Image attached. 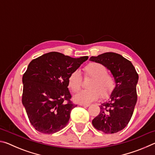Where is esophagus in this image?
Masks as SVG:
<instances>
[{"label": "esophagus", "mask_w": 155, "mask_h": 155, "mask_svg": "<svg viewBox=\"0 0 155 155\" xmlns=\"http://www.w3.org/2000/svg\"><path fill=\"white\" fill-rule=\"evenodd\" d=\"M79 105L84 107H88L89 106H90V104H80Z\"/></svg>", "instance_id": "1"}]
</instances>
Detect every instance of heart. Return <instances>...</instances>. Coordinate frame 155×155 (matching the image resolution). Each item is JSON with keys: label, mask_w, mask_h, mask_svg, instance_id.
Instances as JSON below:
<instances>
[{"label": "heart", "mask_w": 155, "mask_h": 155, "mask_svg": "<svg viewBox=\"0 0 155 155\" xmlns=\"http://www.w3.org/2000/svg\"><path fill=\"white\" fill-rule=\"evenodd\" d=\"M86 75L92 77L87 90H83L73 97L75 103L87 104L96 101L101 96L107 98L114 90L115 83L112 77L107 74V68L98 63H90L84 68ZM68 87L72 91H77L81 85V74L78 70L70 73L68 78Z\"/></svg>", "instance_id": "obj_1"}]
</instances>
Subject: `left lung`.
I'll return each instance as SVG.
<instances>
[{
	"mask_svg": "<svg viewBox=\"0 0 155 155\" xmlns=\"http://www.w3.org/2000/svg\"><path fill=\"white\" fill-rule=\"evenodd\" d=\"M90 61L103 64L111 72L115 83L108 101L100 106L101 111L92 124L107 134L119 132L127 127L133 115L137 99L139 76L132 63L115 52L92 56Z\"/></svg>",
	"mask_w": 155,
	"mask_h": 155,
	"instance_id": "left-lung-1",
	"label": "left lung"
}]
</instances>
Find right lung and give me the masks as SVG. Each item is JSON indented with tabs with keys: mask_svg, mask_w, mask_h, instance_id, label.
<instances>
[{
	"mask_svg": "<svg viewBox=\"0 0 155 155\" xmlns=\"http://www.w3.org/2000/svg\"><path fill=\"white\" fill-rule=\"evenodd\" d=\"M87 59L51 52L28 64L22 77V101L31 124L39 132L52 134L67 125L71 111L77 106L70 101L68 78Z\"/></svg>",
	"mask_w": 155,
	"mask_h": 155,
	"instance_id": "obj_1",
	"label": "right lung"
}]
</instances>
